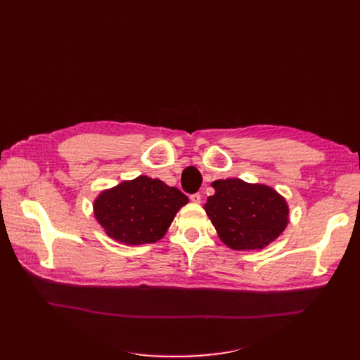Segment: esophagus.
<instances>
[{
  "mask_svg": "<svg viewBox=\"0 0 360 360\" xmlns=\"http://www.w3.org/2000/svg\"><path fill=\"white\" fill-rule=\"evenodd\" d=\"M190 200H191L193 202H197V204H198V202L201 201V195H200L198 193H195V194H191V195H190Z\"/></svg>",
  "mask_w": 360,
  "mask_h": 360,
  "instance_id": "esophagus-1",
  "label": "esophagus"
}]
</instances>
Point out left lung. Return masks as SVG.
Listing matches in <instances>:
<instances>
[{"instance_id": "left-lung-1", "label": "left lung", "mask_w": 360, "mask_h": 360, "mask_svg": "<svg viewBox=\"0 0 360 360\" xmlns=\"http://www.w3.org/2000/svg\"><path fill=\"white\" fill-rule=\"evenodd\" d=\"M212 185L216 193L207 200L204 210L229 248H264L285 231L289 209L273 188L235 178Z\"/></svg>"}]
</instances>
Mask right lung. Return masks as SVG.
I'll return each instance as SVG.
<instances>
[{
    "mask_svg": "<svg viewBox=\"0 0 360 360\" xmlns=\"http://www.w3.org/2000/svg\"><path fill=\"white\" fill-rule=\"evenodd\" d=\"M186 202V195L178 188L139 176L103 191L93 207L94 216L110 238L141 245L159 240Z\"/></svg>",
    "mask_w": 360,
    "mask_h": 360,
    "instance_id": "1",
    "label": "right lung"
}]
</instances>
